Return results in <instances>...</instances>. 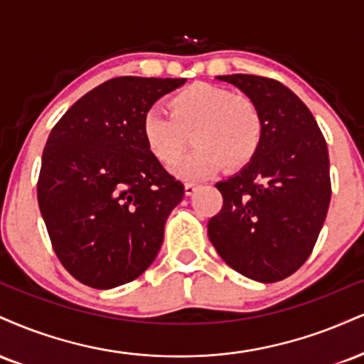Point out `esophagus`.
<instances>
[{
	"label": "esophagus",
	"mask_w": 364,
	"mask_h": 364,
	"mask_svg": "<svg viewBox=\"0 0 364 364\" xmlns=\"http://www.w3.org/2000/svg\"><path fill=\"white\" fill-rule=\"evenodd\" d=\"M196 188H198V183H193V181H188V183H185V193L190 196V195H193L195 191H196Z\"/></svg>",
	"instance_id": "obj_1"
}]
</instances>
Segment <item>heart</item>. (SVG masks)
<instances>
[{
  "instance_id": "1",
  "label": "heart",
  "mask_w": 364,
  "mask_h": 364,
  "mask_svg": "<svg viewBox=\"0 0 364 364\" xmlns=\"http://www.w3.org/2000/svg\"><path fill=\"white\" fill-rule=\"evenodd\" d=\"M168 111L152 107L142 115L140 132L147 151L161 164L169 166L193 132L196 149L174 164L181 178H201L225 164L239 169L259 151L264 124L257 105L246 96H234L225 87L193 82L168 98Z\"/></svg>"
}]
</instances>
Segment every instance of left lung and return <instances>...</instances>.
Instances as JSON below:
<instances>
[{"mask_svg": "<svg viewBox=\"0 0 364 364\" xmlns=\"http://www.w3.org/2000/svg\"><path fill=\"white\" fill-rule=\"evenodd\" d=\"M259 108L264 135L240 173L217 183L222 210L208 237L232 269L261 283L288 278L309 259L331 201L329 152L305 103L277 80L217 76Z\"/></svg>", "mask_w": 364, "mask_h": 364, "instance_id": "1", "label": "left lung"}]
</instances>
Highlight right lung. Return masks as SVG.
Here are the masks:
<instances>
[{"label": "right lung", "instance_id": "1", "mask_svg": "<svg viewBox=\"0 0 364 364\" xmlns=\"http://www.w3.org/2000/svg\"><path fill=\"white\" fill-rule=\"evenodd\" d=\"M185 80L122 76L69 108L50 130L37 198L60 264L98 290L134 282L159 252L185 186L147 151L142 115Z\"/></svg>", "mask_w": 364, "mask_h": 364}]
</instances>
